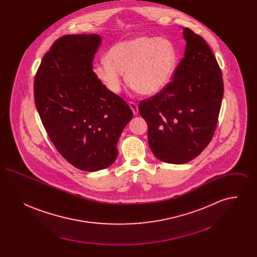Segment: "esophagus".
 I'll return each instance as SVG.
<instances>
[{"mask_svg":"<svg viewBox=\"0 0 257 257\" xmlns=\"http://www.w3.org/2000/svg\"><path fill=\"white\" fill-rule=\"evenodd\" d=\"M129 106H130V108H131V110L133 111V113H134L135 115H137L138 114V112H139V107H138V105L134 103V102H129Z\"/></svg>","mask_w":257,"mask_h":257,"instance_id":"1","label":"esophagus"}]
</instances>
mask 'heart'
I'll return each mask as SVG.
<instances>
[{"instance_id":"heart-1","label":"heart","mask_w":257,"mask_h":257,"mask_svg":"<svg viewBox=\"0 0 257 257\" xmlns=\"http://www.w3.org/2000/svg\"><path fill=\"white\" fill-rule=\"evenodd\" d=\"M106 60L93 72L113 94L119 93L126 73L127 82L143 95H154L170 84L177 66L173 44L158 37H141L123 40L110 48Z\"/></svg>"}]
</instances>
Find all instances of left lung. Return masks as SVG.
I'll use <instances>...</instances> for the list:
<instances>
[{
	"label": "left lung",
	"mask_w": 257,
	"mask_h": 257,
	"mask_svg": "<svg viewBox=\"0 0 257 257\" xmlns=\"http://www.w3.org/2000/svg\"><path fill=\"white\" fill-rule=\"evenodd\" d=\"M186 48L173 80L140 104L148 126V145L157 159L181 165L210 143L220 113L223 83L219 64L205 40L183 28Z\"/></svg>",
	"instance_id": "left-lung-1"
}]
</instances>
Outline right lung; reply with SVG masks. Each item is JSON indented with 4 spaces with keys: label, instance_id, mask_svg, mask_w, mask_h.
Listing matches in <instances>:
<instances>
[{
    "label": "right lung",
    "instance_id": "right-lung-1",
    "mask_svg": "<svg viewBox=\"0 0 257 257\" xmlns=\"http://www.w3.org/2000/svg\"><path fill=\"white\" fill-rule=\"evenodd\" d=\"M101 44L95 34L61 37L43 57L35 79L36 107L50 140L81 171L110 167L123 129L133 117L126 102L92 71Z\"/></svg>",
    "mask_w": 257,
    "mask_h": 257
}]
</instances>
